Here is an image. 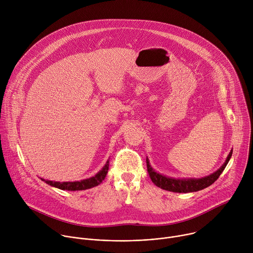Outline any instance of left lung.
Here are the masks:
<instances>
[{
    "label": "left lung",
    "mask_w": 253,
    "mask_h": 253,
    "mask_svg": "<svg viewBox=\"0 0 253 253\" xmlns=\"http://www.w3.org/2000/svg\"><path fill=\"white\" fill-rule=\"evenodd\" d=\"M232 156V150L229 152L225 162L223 165L212 174L201 177V178H173L166 175H162L161 173L155 171L149 162L148 157L146 158L147 163V170L149 173V176L152 180V182L158 186L159 188H162L167 191L177 192V193H188V192H195L202 190L211 184H213L216 180L218 179L220 174L223 172L224 168L226 167L227 163L229 162L230 158Z\"/></svg>",
    "instance_id": "obj_1"
}]
</instances>
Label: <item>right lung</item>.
Returning <instances> with one entry per match:
<instances>
[{
    "mask_svg": "<svg viewBox=\"0 0 253 253\" xmlns=\"http://www.w3.org/2000/svg\"><path fill=\"white\" fill-rule=\"evenodd\" d=\"M108 169H109V160H107L106 164L103 166V168L94 176L80 180V181H73V182H58V181H51V180H46L41 178L42 181L46 182L47 184L59 188L61 190H68V191H77V190H86L90 189L92 187H95L102 183L103 180L105 179Z\"/></svg>",
    "mask_w": 253,
    "mask_h": 253,
    "instance_id": "obj_1",
    "label": "right lung"
}]
</instances>
